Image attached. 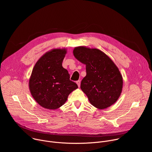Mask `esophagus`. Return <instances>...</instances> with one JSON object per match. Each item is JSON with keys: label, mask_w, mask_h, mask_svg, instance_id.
Listing matches in <instances>:
<instances>
[{"label": "esophagus", "mask_w": 152, "mask_h": 152, "mask_svg": "<svg viewBox=\"0 0 152 152\" xmlns=\"http://www.w3.org/2000/svg\"><path fill=\"white\" fill-rule=\"evenodd\" d=\"M76 83H77V86H78V87H79L80 85V80L76 81Z\"/></svg>", "instance_id": "esophagus-1"}]
</instances>
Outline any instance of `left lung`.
I'll return each mask as SVG.
<instances>
[{"label": "left lung", "mask_w": 152, "mask_h": 152, "mask_svg": "<svg viewBox=\"0 0 152 152\" xmlns=\"http://www.w3.org/2000/svg\"><path fill=\"white\" fill-rule=\"evenodd\" d=\"M73 53L86 66V75L81 81L80 88L90 103L99 110L114 104L121 95L123 80L112 59L102 51L86 46L76 47Z\"/></svg>", "instance_id": "left-lung-1"}]
</instances>
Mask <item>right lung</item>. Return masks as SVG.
<instances>
[{"instance_id": "right-lung-1", "label": "right lung", "mask_w": 152, "mask_h": 152, "mask_svg": "<svg viewBox=\"0 0 152 152\" xmlns=\"http://www.w3.org/2000/svg\"><path fill=\"white\" fill-rule=\"evenodd\" d=\"M67 52L65 48L53 49L41 56L33 68L29 80V90L37 103L45 109H58L78 88L62 66Z\"/></svg>"}]
</instances>
